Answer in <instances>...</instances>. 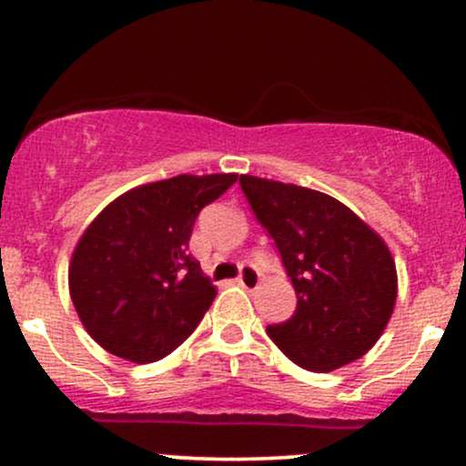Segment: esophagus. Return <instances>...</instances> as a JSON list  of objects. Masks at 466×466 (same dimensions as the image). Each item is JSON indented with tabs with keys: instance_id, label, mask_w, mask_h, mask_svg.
I'll return each mask as SVG.
<instances>
[{
	"instance_id": "obj_1",
	"label": "esophagus",
	"mask_w": 466,
	"mask_h": 466,
	"mask_svg": "<svg viewBox=\"0 0 466 466\" xmlns=\"http://www.w3.org/2000/svg\"><path fill=\"white\" fill-rule=\"evenodd\" d=\"M238 285L248 289V291H254V289H258L260 285V274L254 267H243V271H240L238 276Z\"/></svg>"
}]
</instances>
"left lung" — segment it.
Here are the masks:
<instances>
[{
    "label": "left lung",
    "instance_id": "1",
    "mask_svg": "<svg viewBox=\"0 0 466 466\" xmlns=\"http://www.w3.org/2000/svg\"><path fill=\"white\" fill-rule=\"evenodd\" d=\"M238 181L298 296L296 313L267 333L313 372L360 360L386 330L397 302V265L386 240L324 192L254 175Z\"/></svg>",
    "mask_w": 466,
    "mask_h": 466
}]
</instances>
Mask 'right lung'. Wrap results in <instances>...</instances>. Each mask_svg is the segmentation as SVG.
Wrapping results in <instances>:
<instances>
[{"instance_id": "obj_1", "label": "right lung", "mask_w": 466, "mask_h": 466, "mask_svg": "<svg viewBox=\"0 0 466 466\" xmlns=\"http://www.w3.org/2000/svg\"><path fill=\"white\" fill-rule=\"evenodd\" d=\"M237 173L177 175L120 195L89 223L69 260V296L111 355L151 363L188 339L217 287L188 254L195 218Z\"/></svg>"}]
</instances>
